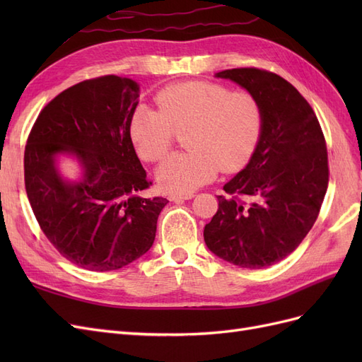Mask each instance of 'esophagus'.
Returning <instances> with one entry per match:
<instances>
[{"mask_svg":"<svg viewBox=\"0 0 362 362\" xmlns=\"http://www.w3.org/2000/svg\"><path fill=\"white\" fill-rule=\"evenodd\" d=\"M193 193H170L169 194V201L172 202H182V201H187L193 198Z\"/></svg>","mask_w":362,"mask_h":362,"instance_id":"esophagus-1","label":"esophagus"}]
</instances>
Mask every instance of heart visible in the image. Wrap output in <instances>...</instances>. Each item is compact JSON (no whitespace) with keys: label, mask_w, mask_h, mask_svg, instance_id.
<instances>
[{"label":"heart","mask_w":362,"mask_h":362,"mask_svg":"<svg viewBox=\"0 0 362 362\" xmlns=\"http://www.w3.org/2000/svg\"><path fill=\"white\" fill-rule=\"evenodd\" d=\"M158 110L137 104L128 119L131 140L145 161L166 158L178 134L189 151L172 156L158 169L164 190L192 193L222 169L234 172L250 160L261 137L262 107L247 90L211 81L164 86L156 95Z\"/></svg>","instance_id":"obj_1"}]
</instances>
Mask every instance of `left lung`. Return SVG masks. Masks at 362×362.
<instances>
[{"mask_svg":"<svg viewBox=\"0 0 362 362\" xmlns=\"http://www.w3.org/2000/svg\"><path fill=\"white\" fill-rule=\"evenodd\" d=\"M254 93L262 131L247 166L223 185L218 210L204 228L213 254L245 269H266L288 257L320 213L327 151L308 101L282 76L258 68L216 74Z\"/></svg>","mask_w":362,"mask_h":362,"instance_id":"8db88e82","label":"left lung"}]
</instances>
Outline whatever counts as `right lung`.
I'll return each instance as SVG.
<instances>
[{"mask_svg": "<svg viewBox=\"0 0 362 362\" xmlns=\"http://www.w3.org/2000/svg\"><path fill=\"white\" fill-rule=\"evenodd\" d=\"M137 98L139 84L117 75L81 81L42 108L27 139L24 178L33 213L60 255L86 270H117L145 255L169 202L139 194L152 182L128 129ZM59 153L79 158L81 182L61 180Z\"/></svg>", "mask_w": 362, "mask_h": 362, "instance_id": "1", "label": "right lung"}]
</instances>
